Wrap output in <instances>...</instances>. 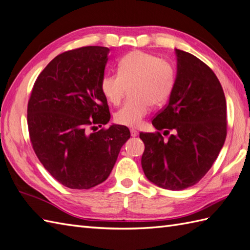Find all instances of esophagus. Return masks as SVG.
Instances as JSON below:
<instances>
[{
    "label": "esophagus",
    "instance_id": "1",
    "mask_svg": "<svg viewBox=\"0 0 250 250\" xmlns=\"http://www.w3.org/2000/svg\"><path fill=\"white\" fill-rule=\"evenodd\" d=\"M130 135L131 137H137L139 135V131L136 129H130Z\"/></svg>",
    "mask_w": 250,
    "mask_h": 250
}]
</instances>
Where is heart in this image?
<instances>
[{
	"instance_id": "heart-1",
	"label": "heart",
	"mask_w": 250,
	"mask_h": 250,
	"mask_svg": "<svg viewBox=\"0 0 250 250\" xmlns=\"http://www.w3.org/2000/svg\"><path fill=\"white\" fill-rule=\"evenodd\" d=\"M175 83V70L167 60L153 54L131 52L118 63V74L104 76L101 90L106 100L119 106L130 89V97L114 114L120 125L138 127L150 110L160 106L171 95Z\"/></svg>"
}]
</instances>
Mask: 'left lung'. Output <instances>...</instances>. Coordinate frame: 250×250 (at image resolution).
Instances as JSON below:
<instances>
[{"instance_id":"1","label":"left lung","mask_w":250,"mask_h":250,"mask_svg":"<svg viewBox=\"0 0 250 250\" xmlns=\"http://www.w3.org/2000/svg\"><path fill=\"white\" fill-rule=\"evenodd\" d=\"M177 76L169 101L151 123L156 132H140L145 145L146 177L172 191L190 188L208 173L227 136V105L218 78L194 55L176 50ZM164 134L173 130L167 140Z\"/></svg>"}]
</instances>
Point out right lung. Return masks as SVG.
I'll list each match as a JSON object with an SVG mask.
<instances>
[{
  "instance_id": "add662e5",
  "label": "right lung",
  "mask_w": 250,
  "mask_h": 250,
  "mask_svg": "<svg viewBox=\"0 0 250 250\" xmlns=\"http://www.w3.org/2000/svg\"><path fill=\"white\" fill-rule=\"evenodd\" d=\"M108 53L105 46H83L59 54L36 79L28 100L35 154L55 179L75 190L105 181L130 138L123 125L96 130L110 120L101 90Z\"/></svg>"
}]
</instances>
